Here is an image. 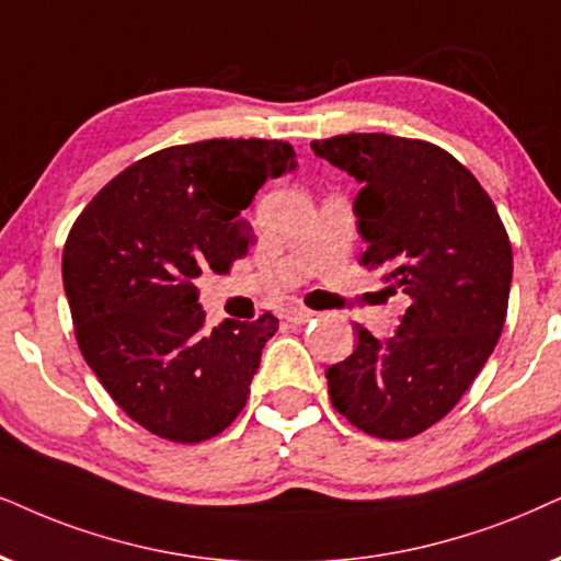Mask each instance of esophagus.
<instances>
[{
	"instance_id": "obj_1",
	"label": "esophagus",
	"mask_w": 561,
	"mask_h": 561,
	"mask_svg": "<svg viewBox=\"0 0 561 561\" xmlns=\"http://www.w3.org/2000/svg\"><path fill=\"white\" fill-rule=\"evenodd\" d=\"M313 316H316L313 310H308V308H289L285 318H287L289 323H297V325H302V323H308L310 318H313Z\"/></svg>"
}]
</instances>
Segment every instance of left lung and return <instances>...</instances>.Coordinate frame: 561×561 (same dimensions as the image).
Returning <instances> with one entry per match:
<instances>
[{"label":"left lung","mask_w":561,"mask_h":561,"mask_svg":"<svg viewBox=\"0 0 561 561\" xmlns=\"http://www.w3.org/2000/svg\"><path fill=\"white\" fill-rule=\"evenodd\" d=\"M310 147L363 183V266L409 300L386 342L357 323L354 352L325 370L331 403L367 435L414 437L456 407L497 344L513 282L505 225L471 170L430 141L339 134Z\"/></svg>","instance_id":"left-lung-1"}]
</instances>
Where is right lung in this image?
Segmentation results:
<instances>
[{
    "mask_svg": "<svg viewBox=\"0 0 561 561\" xmlns=\"http://www.w3.org/2000/svg\"><path fill=\"white\" fill-rule=\"evenodd\" d=\"M276 139H207L134 162L98 191L61 256L75 336L111 399L152 435L202 443L243 411L261 350L279 329H204L194 282L228 274L253 245L243 209L268 179L295 170Z\"/></svg>",
    "mask_w": 561,
    "mask_h": 561,
    "instance_id": "1",
    "label": "right lung"
}]
</instances>
